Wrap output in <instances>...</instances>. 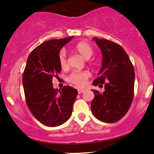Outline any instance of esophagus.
<instances>
[{"instance_id":"34e87169","label":"esophagus","mask_w":154,"mask_h":154,"mask_svg":"<svg viewBox=\"0 0 154 154\" xmlns=\"http://www.w3.org/2000/svg\"><path fill=\"white\" fill-rule=\"evenodd\" d=\"M77 91H78L79 94H81V93H83V91H84V90H83V89H78V90H77Z\"/></svg>"}]
</instances>
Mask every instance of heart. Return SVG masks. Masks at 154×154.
Masks as SVG:
<instances>
[{
	"label": "heart",
	"instance_id": "heart-1",
	"mask_svg": "<svg viewBox=\"0 0 154 154\" xmlns=\"http://www.w3.org/2000/svg\"><path fill=\"white\" fill-rule=\"evenodd\" d=\"M74 52L83 57L84 60H89L94 54V49L88 43L86 42H80L74 48ZM59 64L63 69L67 68L68 63L66 60V53L63 51H60L58 57ZM88 71H75L70 74L68 77V81L71 84L77 87H83L86 85L87 79L89 77Z\"/></svg>",
	"mask_w": 154,
	"mask_h": 154
}]
</instances>
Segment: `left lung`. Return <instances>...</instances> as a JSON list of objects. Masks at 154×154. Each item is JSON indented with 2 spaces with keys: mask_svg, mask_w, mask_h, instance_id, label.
<instances>
[{
  "mask_svg": "<svg viewBox=\"0 0 154 154\" xmlns=\"http://www.w3.org/2000/svg\"><path fill=\"white\" fill-rule=\"evenodd\" d=\"M103 56L98 77L94 86L102 87L100 93L92 90L94 97L91 109L94 117L105 123H115L128 112L134 95L135 72L133 64L125 50L119 44L104 38H93Z\"/></svg>",
  "mask_w": 154,
  "mask_h": 154,
  "instance_id": "obj_1",
  "label": "left lung"
}]
</instances>
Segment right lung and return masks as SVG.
Masks as SVG:
<instances>
[{
	"instance_id": "1",
	"label": "right lung",
	"mask_w": 154,
	"mask_h": 154,
	"mask_svg": "<svg viewBox=\"0 0 154 154\" xmlns=\"http://www.w3.org/2000/svg\"><path fill=\"white\" fill-rule=\"evenodd\" d=\"M73 36L45 42L29 54L22 77L24 95L31 113L48 127H57L71 117L77 90L69 86L54 89L52 78L58 76L61 48Z\"/></svg>"
}]
</instances>
